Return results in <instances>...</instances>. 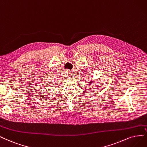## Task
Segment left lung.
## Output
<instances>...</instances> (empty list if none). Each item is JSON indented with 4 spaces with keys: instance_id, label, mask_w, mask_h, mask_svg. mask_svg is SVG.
Here are the masks:
<instances>
[{
    "instance_id": "1",
    "label": "left lung",
    "mask_w": 147,
    "mask_h": 147,
    "mask_svg": "<svg viewBox=\"0 0 147 147\" xmlns=\"http://www.w3.org/2000/svg\"><path fill=\"white\" fill-rule=\"evenodd\" d=\"M91 80V81H90V82H89V84H88V85H91V84H92V83H93V82H94V81L92 80ZM96 84H97V85H96V87H97V86H98V82H97V83H96Z\"/></svg>"
}]
</instances>
